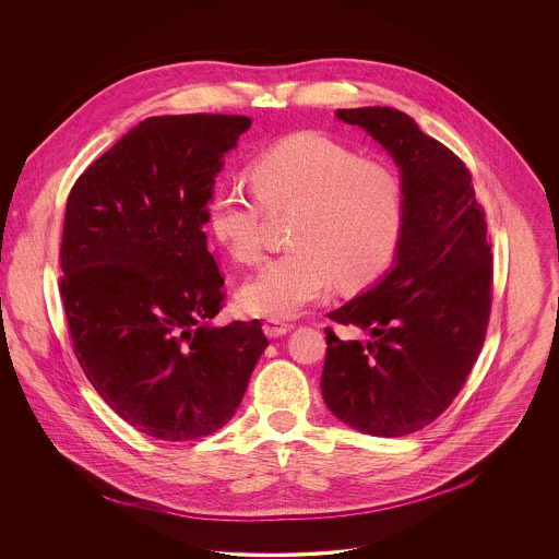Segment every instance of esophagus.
Wrapping results in <instances>:
<instances>
[{
  "instance_id": "esophagus-1",
  "label": "esophagus",
  "mask_w": 559,
  "mask_h": 559,
  "mask_svg": "<svg viewBox=\"0 0 559 559\" xmlns=\"http://www.w3.org/2000/svg\"><path fill=\"white\" fill-rule=\"evenodd\" d=\"M262 329H264L266 337H280V335H286L293 329V324L280 319H266Z\"/></svg>"
}]
</instances>
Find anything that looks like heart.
Segmentation results:
<instances>
[{
    "instance_id": "heart-1",
    "label": "heart",
    "mask_w": 559,
    "mask_h": 559,
    "mask_svg": "<svg viewBox=\"0 0 559 559\" xmlns=\"http://www.w3.org/2000/svg\"><path fill=\"white\" fill-rule=\"evenodd\" d=\"M251 189L219 182L209 200V228L240 264L264 253L269 215L295 213L288 249L242 288V306L271 319L297 317L333 282L361 288L394 262L404 228V187L381 160L319 133L297 131L262 148L249 165Z\"/></svg>"
}]
</instances>
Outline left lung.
Masks as SVG:
<instances>
[{"instance_id": "1", "label": "left lung", "mask_w": 559, "mask_h": 559, "mask_svg": "<svg viewBox=\"0 0 559 559\" xmlns=\"http://www.w3.org/2000/svg\"><path fill=\"white\" fill-rule=\"evenodd\" d=\"M399 163L404 228L396 266L326 317L372 335L344 342L331 326L320 377L331 413L366 435L404 437L435 421L478 359L492 306V253L472 171L392 107L337 109Z\"/></svg>"}]
</instances>
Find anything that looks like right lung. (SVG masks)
<instances>
[{"mask_svg": "<svg viewBox=\"0 0 559 559\" xmlns=\"http://www.w3.org/2000/svg\"><path fill=\"white\" fill-rule=\"evenodd\" d=\"M247 116H153L75 180L60 297L83 374L127 424L191 441L228 424L269 346L260 320L215 326L226 290L204 224Z\"/></svg>", "mask_w": 559, "mask_h": 559, "instance_id": "obj_1", "label": "right lung"}]
</instances>
